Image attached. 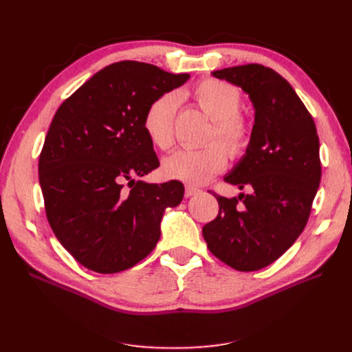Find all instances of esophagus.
<instances>
[{
    "label": "esophagus",
    "mask_w": 352,
    "mask_h": 352,
    "mask_svg": "<svg viewBox=\"0 0 352 352\" xmlns=\"http://www.w3.org/2000/svg\"><path fill=\"white\" fill-rule=\"evenodd\" d=\"M199 192V189L198 188H194V186H186L185 188V197L186 198H189V197H194V195H197Z\"/></svg>",
    "instance_id": "obj_1"
}]
</instances>
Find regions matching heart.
Masks as SVG:
<instances>
[{
	"label": "heart",
	"instance_id": "b5f03b06",
	"mask_svg": "<svg viewBox=\"0 0 352 352\" xmlns=\"http://www.w3.org/2000/svg\"><path fill=\"white\" fill-rule=\"evenodd\" d=\"M197 107L211 119L201 150H180L164 160L162 172L167 179L188 185H202L225 170L229 155L239 160L247 155L252 144L251 122L239 110L242 92L229 82L206 78L185 94ZM177 98L172 92L153 100L144 113L142 126L150 141L162 151L175 144V116Z\"/></svg>",
	"mask_w": 352,
	"mask_h": 352
}]
</instances>
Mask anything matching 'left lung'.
<instances>
[{
	"instance_id": "left-lung-1",
	"label": "left lung",
	"mask_w": 352,
	"mask_h": 352,
	"mask_svg": "<svg viewBox=\"0 0 352 352\" xmlns=\"http://www.w3.org/2000/svg\"><path fill=\"white\" fill-rule=\"evenodd\" d=\"M250 94L255 107L252 144L225 177L251 194L219 201L217 217L202 228L212 255L239 272L278 260L301 235L322 177L313 117L278 72L257 63L212 72Z\"/></svg>"
}]
</instances>
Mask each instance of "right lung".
Listing matches in <instances>:
<instances>
[{
  "mask_svg": "<svg viewBox=\"0 0 352 352\" xmlns=\"http://www.w3.org/2000/svg\"><path fill=\"white\" fill-rule=\"evenodd\" d=\"M188 79L119 61L58 107L39 155V184L52 232L83 267L102 274L133 267L155 248L164 208L182 201L177 180L135 177L160 166L142 126L148 104Z\"/></svg>",
  "mask_w": 352,
  "mask_h": 352,
  "instance_id": "add662e5",
  "label": "right lung"
}]
</instances>
